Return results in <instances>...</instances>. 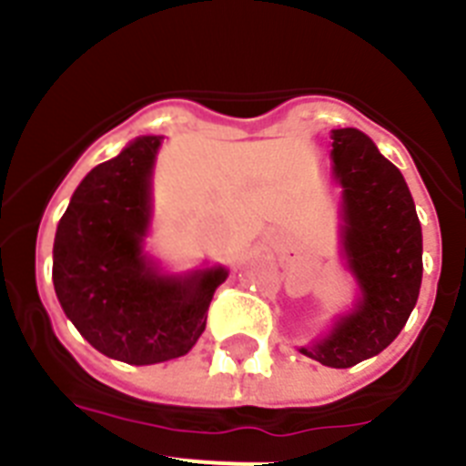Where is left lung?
Here are the masks:
<instances>
[{"mask_svg": "<svg viewBox=\"0 0 466 466\" xmlns=\"http://www.w3.org/2000/svg\"><path fill=\"white\" fill-rule=\"evenodd\" d=\"M333 177L343 187V249L361 300L327 339L300 348L331 369L376 357L409 322L422 282V230L401 172L355 127L333 130Z\"/></svg>", "mask_w": 466, "mask_h": 466, "instance_id": "1", "label": "left lung"}]
</instances>
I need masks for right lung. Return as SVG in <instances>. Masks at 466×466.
<instances>
[{"label":"right lung","mask_w":466,"mask_h":466,"mask_svg":"<svg viewBox=\"0 0 466 466\" xmlns=\"http://www.w3.org/2000/svg\"><path fill=\"white\" fill-rule=\"evenodd\" d=\"M160 137L135 139L74 191L57 224L53 284L65 315L102 355L144 366L187 355L208 322L224 268L163 278L142 254Z\"/></svg>","instance_id":"add662e5"}]
</instances>
